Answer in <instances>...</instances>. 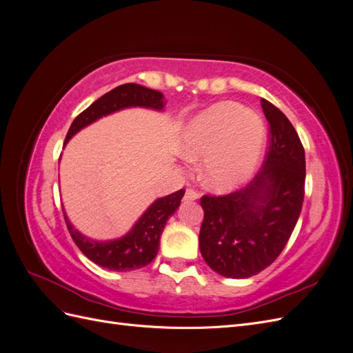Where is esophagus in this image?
I'll return each instance as SVG.
<instances>
[{
    "label": "esophagus",
    "mask_w": 353,
    "mask_h": 353,
    "mask_svg": "<svg viewBox=\"0 0 353 353\" xmlns=\"http://www.w3.org/2000/svg\"><path fill=\"white\" fill-rule=\"evenodd\" d=\"M199 199V193L193 188H187L185 194H184V200H196Z\"/></svg>",
    "instance_id": "obj_1"
}]
</instances>
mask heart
Wrapping results in <instances>:
<instances>
[{"label": "heart", "instance_id": "b5f03b06", "mask_svg": "<svg viewBox=\"0 0 353 353\" xmlns=\"http://www.w3.org/2000/svg\"><path fill=\"white\" fill-rule=\"evenodd\" d=\"M183 150L202 157L201 174L218 191L243 185L258 168L265 145V125L258 113L236 103H218L196 116L183 132Z\"/></svg>", "mask_w": 353, "mask_h": 353}]
</instances>
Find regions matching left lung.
I'll return each instance as SVG.
<instances>
[{"mask_svg":"<svg viewBox=\"0 0 353 353\" xmlns=\"http://www.w3.org/2000/svg\"><path fill=\"white\" fill-rule=\"evenodd\" d=\"M270 145L248 185L228 194H205L199 234L203 259L227 279H249L279 258L301 215L305 197V150L294 126L268 100Z\"/></svg>","mask_w":353,"mask_h":353,"instance_id":"left-lung-1","label":"left lung"}]
</instances>
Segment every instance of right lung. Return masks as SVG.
<instances>
[{"mask_svg":"<svg viewBox=\"0 0 353 353\" xmlns=\"http://www.w3.org/2000/svg\"><path fill=\"white\" fill-rule=\"evenodd\" d=\"M165 104L163 94L160 91L145 88L138 83L119 85L108 94L101 95L90 108L74 117L68 131L65 144L83 126L100 119L101 116L125 108H134V105L162 110ZM184 193L185 190L181 188L166 197L157 199L126 236L112 241H94L82 236L79 231L72 227L66 213L65 221L74 244L90 261L110 271H132L143 268L156 258L159 240L166 221L178 209Z\"/></svg>","mask_w":353,"mask_h":353,"instance_id":"add662e5","label":"right lung"}]
</instances>
